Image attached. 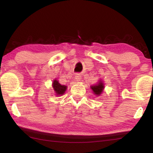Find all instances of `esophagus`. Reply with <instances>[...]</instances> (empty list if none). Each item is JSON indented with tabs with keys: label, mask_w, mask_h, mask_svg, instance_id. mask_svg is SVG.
Here are the masks:
<instances>
[{
	"label": "esophagus",
	"mask_w": 153,
	"mask_h": 153,
	"mask_svg": "<svg viewBox=\"0 0 153 153\" xmlns=\"http://www.w3.org/2000/svg\"><path fill=\"white\" fill-rule=\"evenodd\" d=\"M75 79H76V82H79L80 79H81V76H80V74H77L75 76Z\"/></svg>",
	"instance_id": "34e87169"
}]
</instances>
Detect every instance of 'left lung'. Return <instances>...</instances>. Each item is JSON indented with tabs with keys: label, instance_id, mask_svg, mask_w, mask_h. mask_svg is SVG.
<instances>
[{
	"label": "left lung",
	"instance_id": "left-lung-1",
	"mask_svg": "<svg viewBox=\"0 0 153 153\" xmlns=\"http://www.w3.org/2000/svg\"><path fill=\"white\" fill-rule=\"evenodd\" d=\"M90 88L92 89L93 93H94L97 97H99V96L102 93L103 90L105 89V84L104 82H102V80L101 79H100L97 84L90 86Z\"/></svg>",
	"mask_w": 153,
	"mask_h": 153
}]
</instances>
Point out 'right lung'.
<instances>
[{"label": "right lung", "instance_id": "right-lung-1", "mask_svg": "<svg viewBox=\"0 0 153 153\" xmlns=\"http://www.w3.org/2000/svg\"><path fill=\"white\" fill-rule=\"evenodd\" d=\"M52 86L55 91V95L57 97H61V95H63L65 92L67 90V86L65 85H61L59 84V81L56 79H55L53 81V84H52Z\"/></svg>", "mask_w": 153, "mask_h": 153}]
</instances>
